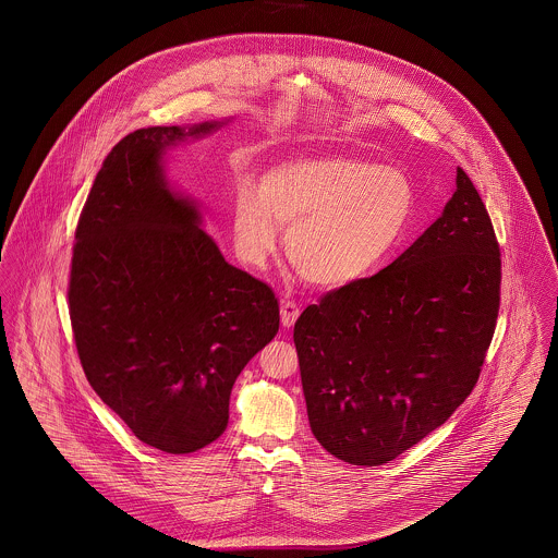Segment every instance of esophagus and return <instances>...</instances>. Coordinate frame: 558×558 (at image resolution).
<instances>
[{
  "label": "esophagus",
  "mask_w": 558,
  "mask_h": 558,
  "mask_svg": "<svg viewBox=\"0 0 558 558\" xmlns=\"http://www.w3.org/2000/svg\"><path fill=\"white\" fill-rule=\"evenodd\" d=\"M299 316H301V310H299L296 303H292V301H283V303H281V324H283L286 328L294 326V322L299 319Z\"/></svg>",
  "instance_id": "obj_1"
}]
</instances>
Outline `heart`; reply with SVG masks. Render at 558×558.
<instances>
[{"label": "heart", "mask_w": 558, "mask_h": 558, "mask_svg": "<svg viewBox=\"0 0 558 558\" xmlns=\"http://www.w3.org/2000/svg\"><path fill=\"white\" fill-rule=\"evenodd\" d=\"M414 186L389 165L322 155L279 160L259 184L240 175L232 239L240 257L264 266L281 226L288 259L307 281L341 290L374 277L398 251L414 217Z\"/></svg>", "instance_id": "b5f03b06"}]
</instances>
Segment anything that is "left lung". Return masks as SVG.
Instances as JSON below:
<instances>
[{
	"mask_svg": "<svg viewBox=\"0 0 558 558\" xmlns=\"http://www.w3.org/2000/svg\"><path fill=\"white\" fill-rule=\"evenodd\" d=\"M500 303V248L458 167L442 215L378 275L326 294L294 324L319 445L380 466L440 427L477 385Z\"/></svg>",
	"mask_w": 558,
	"mask_h": 558,
	"instance_id": "1",
	"label": "left lung"
}]
</instances>
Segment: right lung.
Segmentation results:
<instances>
[{"label": "right lung", "instance_id": "right-lung-1", "mask_svg": "<svg viewBox=\"0 0 558 558\" xmlns=\"http://www.w3.org/2000/svg\"><path fill=\"white\" fill-rule=\"evenodd\" d=\"M230 122L126 135L75 234L69 307L85 378L142 442L175 456L226 432L240 372L279 330L272 290L223 257L165 173L173 146Z\"/></svg>", "mask_w": 558, "mask_h": 558}]
</instances>
